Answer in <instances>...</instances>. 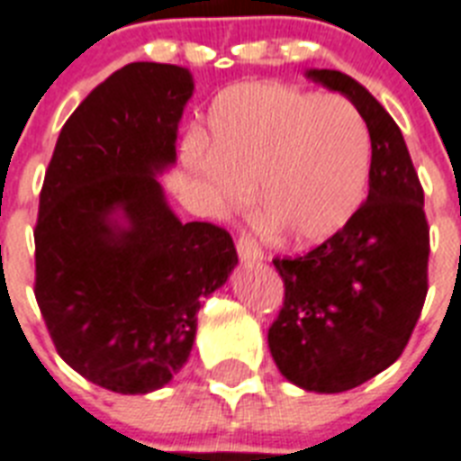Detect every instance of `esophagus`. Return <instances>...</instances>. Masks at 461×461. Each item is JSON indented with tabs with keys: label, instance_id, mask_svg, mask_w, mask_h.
Returning a JSON list of instances; mask_svg holds the SVG:
<instances>
[{
	"label": "esophagus",
	"instance_id": "1",
	"mask_svg": "<svg viewBox=\"0 0 461 461\" xmlns=\"http://www.w3.org/2000/svg\"><path fill=\"white\" fill-rule=\"evenodd\" d=\"M238 254L242 261H261L264 258V252H261V245L252 238V233H242L238 235Z\"/></svg>",
	"mask_w": 461,
	"mask_h": 461
}]
</instances>
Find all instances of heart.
I'll list each match as a JSON object with an SVG mask.
<instances>
[{
	"mask_svg": "<svg viewBox=\"0 0 461 461\" xmlns=\"http://www.w3.org/2000/svg\"><path fill=\"white\" fill-rule=\"evenodd\" d=\"M370 158V131L351 101L268 82L216 98L207 150L190 148L185 167L228 209L258 185L264 226L287 242L315 245L356 214Z\"/></svg>",
	"mask_w": 461,
	"mask_h": 461,
	"instance_id": "1",
	"label": "heart"
}]
</instances>
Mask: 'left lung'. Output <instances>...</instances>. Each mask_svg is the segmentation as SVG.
Here are the masks:
<instances>
[{
    "instance_id": "8db88e82",
    "label": "left lung",
    "mask_w": 461,
    "mask_h": 461,
    "mask_svg": "<svg viewBox=\"0 0 461 461\" xmlns=\"http://www.w3.org/2000/svg\"><path fill=\"white\" fill-rule=\"evenodd\" d=\"M308 77L344 94L372 140L370 195L341 230L303 257H276L285 283L268 327L277 370L315 393L356 389L401 358L429 292L424 190L393 117L339 70Z\"/></svg>"
}]
</instances>
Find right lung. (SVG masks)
Instances as JSON below:
<instances>
[{"mask_svg": "<svg viewBox=\"0 0 461 461\" xmlns=\"http://www.w3.org/2000/svg\"><path fill=\"white\" fill-rule=\"evenodd\" d=\"M190 96L185 68L129 63L113 72L60 129L41 185V318L60 358L115 393L171 382L195 341L200 303L238 264L228 230L178 221L155 178L176 159Z\"/></svg>", "mask_w": 461, "mask_h": 461, "instance_id": "add662e5", "label": "right lung"}]
</instances>
